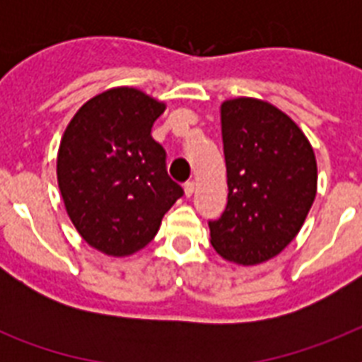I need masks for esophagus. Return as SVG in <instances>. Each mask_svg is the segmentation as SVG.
Instances as JSON below:
<instances>
[{
  "mask_svg": "<svg viewBox=\"0 0 362 362\" xmlns=\"http://www.w3.org/2000/svg\"><path fill=\"white\" fill-rule=\"evenodd\" d=\"M184 192H186V197H192L193 192H195V182H186L184 184Z\"/></svg>",
  "mask_w": 362,
  "mask_h": 362,
  "instance_id": "1",
  "label": "esophagus"
}]
</instances>
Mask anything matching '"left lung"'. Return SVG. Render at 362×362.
I'll list each match as a JSON object with an SVG mask.
<instances>
[{
	"label": "left lung",
	"instance_id": "8db88e82",
	"mask_svg": "<svg viewBox=\"0 0 362 362\" xmlns=\"http://www.w3.org/2000/svg\"><path fill=\"white\" fill-rule=\"evenodd\" d=\"M227 206L209 221L210 242L237 264L269 261L297 237L317 189L312 144L274 105L238 98L221 105Z\"/></svg>",
	"mask_w": 362,
	"mask_h": 362
}]
</instances>
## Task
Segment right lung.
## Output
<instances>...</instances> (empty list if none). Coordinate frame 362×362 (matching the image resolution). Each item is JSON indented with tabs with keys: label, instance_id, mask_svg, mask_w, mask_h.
Returning a JSON list of instances; mask_svg holds the SVG:
<instances>
[{
	"label": "right lung",
	"instance_id": "obj_1",
	"mask_svg": "<svg viewBox=\"0 0 362 362\" xmlns=\"http://www.w3.org/2000/svg\"><path fill=\"white\" fill-rule=\"evenodd\" d=\"M165 103L135 88H112L78 109L59 142L58 186L81 237L125 257L158 233L184 195L167 175V153L152 139Z\"/></svg>",
	"mask_w": 362,
	"mask_h": 362
}]
</instances>
